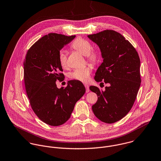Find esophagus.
<instances>
[{"label": "esophagus", "mask_w": 161, "mask_h": 161, "mask_svg": "<svg viewBox=\"0 0 161 161\" xmlns=\"http://www.w3.org/2000/svg\"><path fill=\"white\" fill-rule=\"evenodd\" d=\"M85 87H86V92L87 93H88V92H89V87H88V85H85Z\"/></svg>", "instance_id": "obj_1"}]
</instances>
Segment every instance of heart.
Masks as SVG:
<instances>
[{
    "mask_svg": "<svg viewBox=\"0 0 161 161\" xmlns=\"http://www.w3.org/2000/svg\"><path fill=\"white\" fill-rule=\"evenodd\" d=\"M71 47L74 50L79 52L83 55L86 56L88 61L93 64H97L100 60L99 53L92 50L93 47L92 44L86 39L82 37H77L71 44ZM58 61L60 66L63 69L68 68L67 55L64 51H61L59 53ZM91 71L90 66H86L74 70L73 72L69 74L68 76L70 79L74 80L87 82L90 79Z\"/></svg>",
    "mask_w": 161,
    "mask_h": 161,
    "instance_id": "b5f03b06",
    "label": "heart"
}]
</instances>
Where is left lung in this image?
I'll return each instance as SVG.
<instances>
[{
  "mask_svg": "<svg viewBox=\"0 0 161 161\" xmlns=\"http://www.w3.org/2000/svg\"><path fill=\"white\" fill-rule=\"evenodd\" d=\"M88 37L99 47L103 58L94 79L109 85L104 91L90 87L98 96L92 111L103 122L114 123L128 114L135 101L141 84L140 59L132 44L115 31L104 30Z\"/></svg>",
  "mask_w": 161,
  "mask_h": 161,
  "instance_id": "8db88e82",
  "label": "left lung"
}]
</instances>
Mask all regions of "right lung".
<instances>
[{
	"instance_id": "right-lung-1",
	"label": "right lung",
	"mask_w": 161,
	"mask_h": 161,
	"mask_svg": "<svg viewBox=\"0 0 161 161\" xmlns=\"http://www.w3.org/2000/svg\"><path fill=\"white\" fill-rule=\"evenodd\" d=\"M75 37L45 35L31 47L24 61L25 84L31 108L42 121L52 126L65 123L86 92L79 80H69L65 88H58L56 84L57 80L64 79L59 63V51Z\"/></svg>"
}]
</instances>
